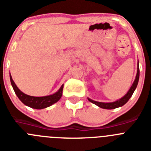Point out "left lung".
<instances>
[{
  "mask_svg": "<svg viewBox=\"0 0 151 151\" xmlns=\"http://www.w3.org/2000/svg\"><path fill=\"white\" fill-rule=\"evenodd\" d=\"M139 66H138V68H137V74H136L135 79H134V82H133L132 85L131 86L130 89L129 90V91L127 92V94H125V95H124L122 98H120L118 101H116L114 102H110V103H104V102H98V101H93V100L90 99L88 97V99L90 102H91L92 104L97 105L99 107L103 108V109H106V110H112V109H115L117 107H120L122 106L124 104H125L126 103L129 101V100L130 99V97L132 96L133 93H134V90L137 88V85L138 83V80H139Z\"/></svg>",
  "mask_w": 151,
  "mask_h": 151,
  "instance_id": "left-lung-1",
  "label": "left lung"
}]
</instances>
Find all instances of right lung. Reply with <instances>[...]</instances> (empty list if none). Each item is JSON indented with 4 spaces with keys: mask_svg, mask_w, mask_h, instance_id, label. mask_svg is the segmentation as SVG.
I'll list each match as a JSON object with an SVG mask.
<instances>
[{
    "mask_svg": "<svg viewBox=\"0 0 151 151\" xmlns=\"http://www.w3.org/2000/svg\"><path fill=\"white\" fill-rule=\"evenodd\" d=\"M10 78L13 90L15 91L19 99L24 104L31 108H33V109L41 110V109L48 107V106H51L54 104L57 103L62 97L63 85H62L60 88L53 94H50V95L48 96H44V97H33V96L24 94L23 92L21 91L18 88L15 82H13L11 75H10Z\"/></svg>",
    "mask_w": 151,
    "mask_h": 151,
    "instance_id": "1",
    "label": "right lung"
}]
</instances>
